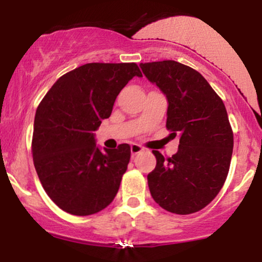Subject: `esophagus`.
<instances>
[{
    "mask_svg": "<svg viewBox=\"0 0 262 262\" xmlns=\"http://www.w3.org/2000/svg\"><path fill=\"white\" fill-rule=\"evenodd\" d=\"M143 150H144V148H143V146H140L139 144H132V145H130V151H132V155H133V156L138 155L139 152L143 151Z\"/></svg>",
    "mask_w": 262,
    "mask_h": 262,
    "instance_id": "esophagus-1",
    "label": "esophagus"
}]
</instances>
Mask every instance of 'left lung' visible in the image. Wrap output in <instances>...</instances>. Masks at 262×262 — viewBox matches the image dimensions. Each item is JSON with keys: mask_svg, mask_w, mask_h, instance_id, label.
I'll list each match as a JSON object with an SVG mask.
<instances>
[{"mask_svg": "<svg viewBox=\"0 0 262 262\" xmlns=\"http://www.w3.org/2000/svg\"><path fill=\"white\" fill-rule=\"evenodd\" d=\"M143 74L166 95V128L180 134L179 151L148 175L151 197L175 214L198 212L214 200L229 172L234 138L222 98L194 69L173 60L140 64Z\"/></svg>", "mask_w": 262, "mask_h": 262, "instance_id": "1", "label": "left lung"}]
</instances>
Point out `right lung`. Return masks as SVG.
Here are the masks:
<instances>
[{
    "mask_svg": "<svg viewBox=\"0 0 262 262\" xmlns=\"http://www.w3.org/2000/svg\"><path fill=\"white\" fill-rule=\"evenodd\" d=\"M134 76H143L135 62H90L59 77L39 103L33 162L48 196L70 214H95L118 192L130 146L101 151L93 132Z\"/></svg>",
    "mask_w": 262,
    "mask_h": 262,
    "instance_id": "add662e5",
    "label": "right lung"
}]
</instances>
